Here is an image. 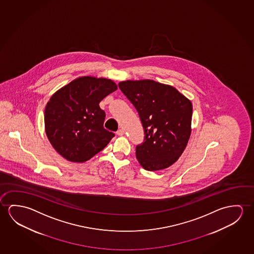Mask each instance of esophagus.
Returning a JSON list of instances; mask_svg holds the SVG:
<instances>
[{
	"label": "esophagus",
	"mask_w": 254,
	"mask_h": 254,
	"mask_svg": "<svg viewBox=\"0 0 254 254\" xmlns=\"http://www.w3.org/2000/svg\"><path fill=\"white\" fill-rule=\"evenodd\" d=\"M117 134L118 136H123L125 134V130L123 129H118L117 131Z\"/></svg>",
	"instance_id": "esophagus-1"
}]
</instances>
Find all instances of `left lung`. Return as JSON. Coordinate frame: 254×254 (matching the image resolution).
I'll list each match as a JSON object with an SVG mask.
<instances>
[{
	"label": "left lung",
	"instance_id": "8db88e82",
	"mask_svg": "<svg viewBox=\"0 0 254 254\" xmlns=\"http://www.w3.org/2000/svg\"><path fill=\"white\" fill-rule=\"evenodd\" d=\"M119 88L138 112L145 139L136 148L145 170L167 169L180 157L191 132L192 104L172 85L151 79L122 81Z\"/></svg>",
	"mask_w": 254,
	"mask_h": 254
}]
</instances>
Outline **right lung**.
<instances>
[{
	"instance_id": "add662e5",
	"label": "right lung",
	"mask_w": 254,
	"mask_h": 254,
	"mask_svg": "<svg viewBox=\"0 0 254 254\" xmlns=\"http://www.w3.org/2000/svg\"><path fill=\"white\" fill-rule=\"evenodd\" d=\"M117 89L105 77H77L53 94L45 109V130L57 153L71 162H85L115 137L103 127L99 103Z\"/></svg>"
}]
</instances>
